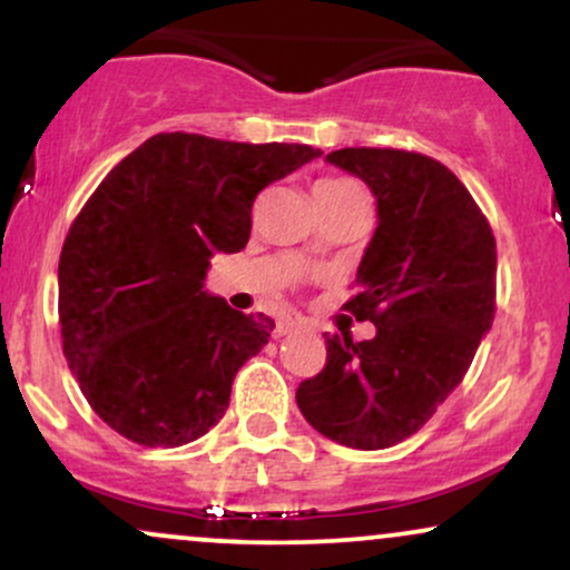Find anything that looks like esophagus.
<instances>
[{
  "label": "esophagus",
  "mask_w": 570,
  "mask_h": 570,
  "mask_svg": "<svg viewBox=\"0 0 570 570\" xmlns=\"http://www.w3.org/2000/svg\"><path fill=\"white\" fill-rule=\"evenodd\" d=\"M299 330H303V326H299L297 322H292V318H284V322L276 324V332H273V335L286 337V335H294V332H299Z\"/></svg>",
  "instance_id": "esophagus-1"
}]
</instances>
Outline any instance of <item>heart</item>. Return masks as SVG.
<instances>
[{"instance_id": "1", "label": "heart", "mask_w": 570, "mask_h": 570, "mask_svg": "<svg viewBox=\"0 0 570 570\" xmlns=\"http://www.w3.org/2000/svg\"><path fill=\"white\" fill-rule=\"evenodd\" d=\"M358 185L351 179H340V176H332V179H322L313 189V195H343L348 189H356Z\"/></svg>"}]
</instances>
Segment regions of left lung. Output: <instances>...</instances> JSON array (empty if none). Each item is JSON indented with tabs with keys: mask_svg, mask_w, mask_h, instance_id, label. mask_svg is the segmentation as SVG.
<instances>
[{
	"mask_svg": "<svg viewBox=\"0 0 570 570\" xmlns=\"http://www.w3.org/2000/svg\"><path fill=\"white\" fill-rule=\"evenodd\" d=\"M326 160L364 179L377 230L343 305L375 337L326 332V367L297 389L318 434L383 450L426 426L463 381L495 316V238L461 179L407 149L345 147Z\"/></svg>",
	"mask_w": 570,
	"mask_h": 570,
	"instance_id": "obj_1",
	"label": "left lung"
}]
</instances>
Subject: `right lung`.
<instances>
[{
	"mask_svg": "<svg viewBox=\"0 0 570 570\" xmlns=\"http://www.w3.org/2000/svg\"><path fill=\"white\" fill-rule=\"evenodd\" d=\"M318 155L158 134L85 200L58 263V324L71 375L109 429L179 448L222 421L235 372L276 322L203 292L208 259L240 252L257 195Z\"/></svg>",
	"mask_w": 570,
	"mask_h": 570,
	"instance_id": "right-lung-1",
	"label": "right lung"
}]
</instances>
